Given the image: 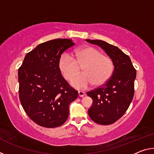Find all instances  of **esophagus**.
I'll list each match as a JSON object with an SVG mask.
<instances>
[{
  "mask_svg": "<svg viewBox=\"0 0 154 154\" xmlns=\"http://www.w3.org/2000/svg\"><path fill=\"white\" fill-rule=\"evenodd\" d=\"M78 93H79V96H80V97H83V96H85V92H82V91H79Z\"/></svg>",
  "mask_w": 154,
  "mask_h": 154,
  "instance_id": "obj_1",
  "label": "esophagus"
}]
</instances>
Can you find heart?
I'll list each match as a JSON object with an SVG mask.
<instances>
[{"instance_id": "1", "label": "heart", "mask_w": 154, "mask_h": 154, "mask_svg": "<svg viewBox=\"0 0 154 154\" xmlns=\"http://www.w3.org/2000/svg\"><path fill=\"white\" fill-rule=\"evenodd\" d=\"M73 56L74 58L68 54L62 55L59 61V67L65 79L69 80L72 78L71 85L77 89H85L92 84L101 86L113 75V60L104 56L102 52L93 47L77 49ZM82 66L84 72L75 76Z\"/></svg>"}]
</instances>
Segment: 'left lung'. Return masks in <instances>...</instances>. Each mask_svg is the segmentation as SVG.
I'll return each mask as SVG.
<instances>
[{
	"instance_id": "1",
	"label": "left lung",
	"mask_w": 154,
	"mask_h": 154,
	"mask_svg": "<svg viewBox=\"0 0 154 154\" xmlns=\"http://www.w3.org/2000/svg\"><path fill=\"white\" fill-rule=\"evenodd\" d=\"M100 46L113 60L114 71L107 82L87 92L93 105L88 110L90 118L101 125L113 124L128 109L134 93L136 69L130 57L118 47L101 40H85Z\"/></svg>"
}]
</instances>
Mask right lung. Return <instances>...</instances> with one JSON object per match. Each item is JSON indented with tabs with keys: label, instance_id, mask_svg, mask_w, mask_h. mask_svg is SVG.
I'll use <instances>...</instances> for the list:
<instances>
[{
	"label": "right lung",
	"instance_id": "right-lung-1",
	"mask_svg": "<svg viewBox=\"0 0 154 154\" xmlns=\"http://www.w3.org/2000/svg\"><path fill=\"white\" fill-rule=\"evenodd\" d=\"M74 44L66 38L41 43L26 55L18 70L21 104L28 116L41 126L63 124L69 117L70 103L78 97L59 67L62 54Z\"/></svg>",
	"mask_w": 154,
	"mask_h": 154
}]
</instances>
